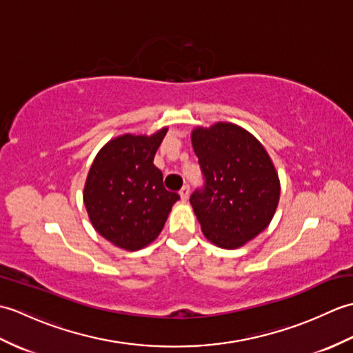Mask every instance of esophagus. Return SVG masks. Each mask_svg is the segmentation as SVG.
<instances>
[{
  "label": "esophagus",
  "instance_id": "34e87169",
  "mask_svg": "<svg viewBox=\"0 0 353 353\" xmlns=\"http://www.w3.org/2000/svg\"><path fill=\"white\" fill-rule=\"evenodd\" d=\"M179 194H181V199H182V201H186V200H188V197H190V186H188V185H185L183 188L181 190V192H179Z\"/></svg>",
  "mask_w": 353,
  "mask_h": 353
}]
</instances>
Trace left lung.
Instances as JSON below:
<instances>
[{
    "label": "left lung",
    "instance_id": "obj_1",
    "mask_svg": "<svg viewBox=\"0 0 353 353\" xmlns=\"http://www.w3.org/2000/svg\"><path fill=\"white\" fill-rule=\"evenodd\" d=\"M191 138L205 181L190 197L201 230L223 249L241 247L268 226L279 203L273 162L261 142L235 124L197 127Z\"/></svg>",
    "mask_w": 353,
    "mask_h": 353
}]
</instances>
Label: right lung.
Masks as SVG:
<instances>
[{
	"instance_id": "add662e5",
	"label": "right lung",
	"mask_w": 353,
	"mask_h": 353,
	"mask_svg": "<svg viewBox=\"0 0 353 353\" xmlns=\"http://www.w3.org/2000/svg\"><path fill=\"white\" fill-rule=\"evenodd\" d=\"M167 133L152 137L123 134L104 145L89 170L85 206L92 226L108 241L125 250H139L161 234L171 206L181 199L167 191L153 165Z\"/></svg>"
}]
</instances>
